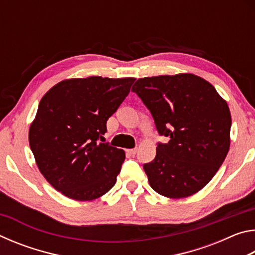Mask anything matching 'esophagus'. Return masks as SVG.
<instances>
[{
    "instance_id": "esophagus-1",
    "label": "esophagus",
    "mask_w": 255,
    "mask_h": 255,
    "mask_svg": "<svg viewBox=\"0 0 255 255\" xmlns=\"http://www.w3.org/2000/svg\"><path fill=\"white\" fill-rule=\"evenodd\" d=\"M127 152L130 154V155H135L136 153H137V147H135V148H130V149H128Z\"/></svg>"
}]
</instances>
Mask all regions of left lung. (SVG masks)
Returning a JSON list of instances; mask_svg holds the SVG:
<instances>
[{
	"instance_id": "8db88e82",
	"label": "left lung",
	"mask_w": 255,
	"mask_h": 255,
	"mask_svg": "<svg viewBox=\"0 0 255 255\" xmlns=\"http://www.w3.org/2000/svg\"><path fill=\"white\" fill-rule=\"evenodd\" d=\"M135 92L152 114L159 136L156 156L144 164L159 195L184 198L213 179L230 149L231 112L209 82L193 74L143 77Z\"/></svg>"
}]
</instances>
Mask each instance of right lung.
<instances>
[{
  "label": "right lung",
  "instance_id": "1",
  "mask_svg": "<svg viewBox=\"0 0 255 255\" xmlns=\"http://www.w3.org/2000/svg\"><path fill=\"white\" fill-rule=\"evenodd\" d=\"M136 79L91 76L59 82L38 106L29 144L38 169L64 196L92 200L114 187L125 152L102 143L107 120Z\"/></svg>",
  "mask_w": 255,
  "mask_h": 255
}]
</instances>
